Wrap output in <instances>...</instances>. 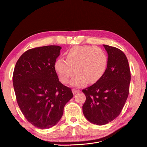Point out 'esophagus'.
I'll return each mask as SVG.
<instances>
[{"mask_svg":"<svg viewBox=\"0 0 147 147\" xmlns=\"http://www.w3.org/2000/svg\"><path fill=\"white\" fill-rule=\"evenodd\" d=\"M72 91H73V94H76V93H78V92L79 90L74 88V89H72Z\"/></svg>","mask_w":147,"mask_h":147,"instance_id":"34e87169","label":"esophagus"}]
</instances>
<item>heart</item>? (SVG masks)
Returning <instances> with one entry per match:
<instances>
[{
	"mask_svg": "<svg viewBox=\"0 0 147 147\" xmlns=\"http://www.w3.org/2000/svg\"><path fill=\"white\" fill-rule=\"evenodd\" d=\"M107 64L108 57L101 48L75 46L67 52L66 60L58 59L54 67L62 83H67L75 71L71 83L82 86L86 82L92 84L98 82L105 73Z\"/></svg>",
	"mask_w": 147,
	"mask_h": 147,
	"instance_id": "b5f03b06",
	"label": "heart"
}]
</instances>
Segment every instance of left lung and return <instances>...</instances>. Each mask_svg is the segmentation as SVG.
Returning <instances> with one entry per match:
<instances>
[{
	"mask_svg": "<svg viewBox=\"0 0 147 147\" xmlns=\"http://www.w3.org/2000/svg\"><path fill=\"white\" fill-rule=\"evenodd\" d=\"M108 64L102 78L82 92L86 96L83 113L91 123L104 125L116 118L129 92L130 71L125 54L120 49L104 45Z\"/></svg>",
	"mask_w": 147,
	"mask_h": 147,
	"instance_id": "8db88e82",
	"label": "left lung"
}]
</instances>
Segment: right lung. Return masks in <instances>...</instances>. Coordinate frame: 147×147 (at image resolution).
<instances>
[{"label":"right lung","instance_id":"add662e5","mask_svg":"<svg viewBox=\"0 0 147 147\" xmlns=\"http://www.w3.org/2000/svg\"><path fill=\"white\" fill-rule=\"evenodd\" d=\"M61 49L50 45L28 49L14 68L12 82L18 105L27 120L42 129L57 124L73 96L71 88L59 81L54 67Z\"/></svg>","mask_w":147,"mask_h":147}]
</instances>
